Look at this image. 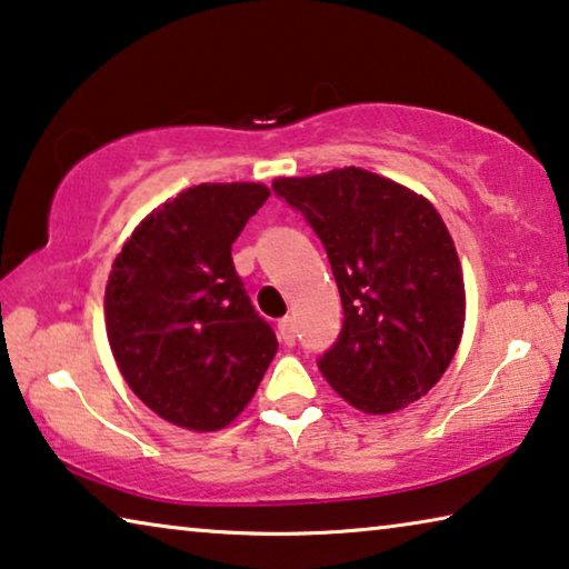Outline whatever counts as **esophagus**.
I'll use <instances>...</instances> for the list:
<instances>
[{
    "mask_svg": "<svg viewBox=\"0 0 569 569\" xmlns=\"http://www.w3.org/2000/svg\"><path fill=\"white\" fill-rule=\"evenodd\" d=\"M277 333L279 340H282L284 346H295L297 340V328H295V318H282L277 322Z\"/></svg>",
    "mask_w": 569,
    "mask_h": 569,
    "instance_id": "esophagus-1",
    "label": "esophagus"
}]
</instances>
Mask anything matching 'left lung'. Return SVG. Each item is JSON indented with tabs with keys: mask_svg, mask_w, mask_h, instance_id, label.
Masks as SVG:
<instances>
[{
	"mask_svg": "<svg viewBox=\"0 0 569 569\" xmlns=\"http://www.w3.org/2000/svg\"><path fill=\"white\" fill-rule=\"evenodd\" d=\"M272 190L305 216L333 269L343 328L318 358L330 387L369 415L427 395L466 320L456 243L430 200L361 168L279 178Z\"/></svg>",
	"mask_w": 569,
	"mask_h": 569,
	"instance_id": "left-lung-1",
	"label": "left lung"
}]
</instances>
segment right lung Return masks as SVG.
<instances>
[{"label": "right lung", "mask_w": 569, "mask_h": 569, "mask_svg": "<svg viewBox=\"0 0 569 569\" xmlns=\"http://www.w3.org/2000/svg\"><path fill=\"white\" fill-rule=\"evenodd\" d=\"M267 198L259 182L188 188L113 259L103 308L119 371L152 412L186 430L213 432L239 417L277 353L231 259Z\"/></svg>", "instance_id": "add662e5"}]
</instances>
